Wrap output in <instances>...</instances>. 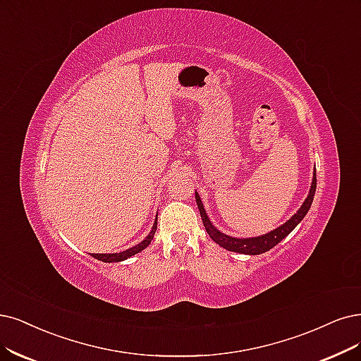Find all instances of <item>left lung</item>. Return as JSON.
Instances as JSON below:
<instances>
[{
  "label": "left lung",
  "mask_w": 361,
  "mask_h": 361,
  "mask_svg": "<svg viewBox=\"0 0 361 361\" xmlns=\"http://www.w3.org/2000/svg\"><path fill=\"white\" fill-rule=\"evenodd\" d=\"M317 172L314 169V177H312V183H311V189L308 196L303 201L302 207L295 212V216L290 217L284 224L278 226L276 229L260 235V236H255V238H235L231 235H226L223 232H220L214 224L211 223L209 217L207 216V211L204 208V204L201 201V196H199L197 192H195V197H196V204L199 208V212H201L202 217V223L205 226V231L209 235V238L214 241L216 244H219L220 247L233 251V252H241V255H250V256H256V255H262V252L269 251L271 248H274L278 243H281L283 239L296 228V226L303 220V217L308 214V211L312 205L314 201V195H315V189H317Z\"/></svg>",
  "instance_id": "1"
}]
</instances>
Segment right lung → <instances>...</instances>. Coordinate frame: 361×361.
I'll return each instance as SVG.
<instances>
[{
  "mask_svg": "<svg viewBox=\"0 0 361 361\" xmlns=\"http://www.w3.org/2000/svg\"><path fill=\"white\" fill-rule=\"evenodd\" d=\"M156 229H157V216H156V221H154V224H153V228H152L150 233L147 235L144 241H141L140 244L133 245V247H130V248H128V250H125V251H120V252H111V255H92V257H95V259H98V260H101V262H105V263L123 262V260H126V259H129V257H132V256H135L137 252L142 251L144 248L149 247L150 243H152V239L154 238Z\"/></svg>",
  "mask_w": 361,
  "mask_h": 361,
  "instance_id": "obj_1",
  "label": "right lung"
}]
</instances>
